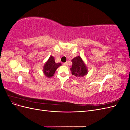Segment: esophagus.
<instances>
[{
  "label": "esophagus",
  "mask_w": 130,
  "mask_h": 130,
  "mask_svg": "<svg viewBox=\"0 0 130 130\" xmlns=\"http://www.w3.org/2000/svg\"><path fill=\"white\" fill-rule=\"evenodd\" d=\"M63 65H64V66H68V62H66L63 63Z\"/></svg>",
  "instance_id": "34e87169"
}]
</instances>
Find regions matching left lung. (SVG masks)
<instances>
[{
	"instance_id": "obj_1",
	"label": "left lung",
	"mask_w": 130,
	"mask_h": 130,
	"mask_svg": "<svg viewBox=\"0 0 130 130\" xmlns=\"http://www.w3.org/2000/svg\"><path fill=\"white\" fill-rule=\"evenodd\" d=\"M73 64L70 68L72 75L77 77H83L87 74V69L83 60L78 56L72 60Z\"/></svg>"
}]
</instances>
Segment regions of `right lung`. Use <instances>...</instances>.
I'll list each match as a JSON object with an SVG mask.
<instances>
[{
	"instance_id": "add662e5",
	"label": "right lung",
	"mask_w": 130,
	"mask_h": 130,
	"mask_svg": "<svg viewBox=\"0 0 130 130\" xmlns=\"http://www.w3.org/2000/svg\"><path fill=\"white\" fill-rule=\"evenodd\" d=\"M60 66V63H55L54 57L51 56L44 66L43 72L46 76L50 77L54 75L56 69Z\"/></svg>"
}]
</instances>
